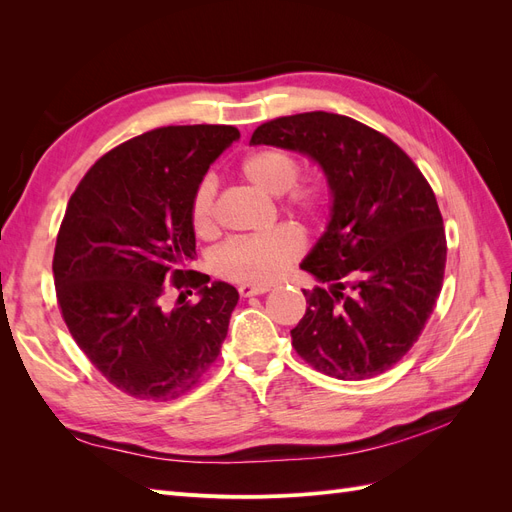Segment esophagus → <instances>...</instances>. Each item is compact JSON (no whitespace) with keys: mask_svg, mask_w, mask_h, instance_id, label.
<instances>
[{"mask_svg":"<svg viewBox=\"0 0 512 512\" xmlns=\"http://www.w3.org/2000/svg\"><path fill=\"white\" fill-rule=\"evenodd\" d=\"M269 290V286H250V284H243L239 286V294L243 299L247 297H258V294H265Z\"/></svg>","mask_w":512,"mask_h":512,"instance_id":"34e87169","label":"esophagus"}]
</instances>
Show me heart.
I'll return each instance as SVG.
<instances>
[{"label": "heart", "instance_id": "b5f03b06", "mask_svg": "<svg viewBox=\"0 0 512 512\" xmlns=\"http://www.w3.org/2000/svg\"><path fill=\"white\" fill-rule=\"evenodd\" d=\"M241 177L271 196L284 194V207L305 220H318L327 207V194L314 179H299L301 162L290 149L258 147L239 164ZM190 224L198 237L215 232V185L198 181L190 198ZM303 237L297 228L280 226L267 235L239 237L224 243L213 256V269L224 280L237 284H271L303 254Z\"/></svg>", "mask_w": 512, "mask_h": 512}]
</instances>
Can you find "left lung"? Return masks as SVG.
I'll list each match as a JSON object with an SVG mask.
<instances>
[{
  "label": "left lung",
  "instance_id": "obj_1",
  "mask_svg": "<svg viewBox=\"0 0 512 512\" xmlns=\"http://www.w3.org/2000/svg\"><path fill=\"white\" fill-rule=\"evenodd\" d=\"M250 143L305 153L333 194L327 232L301 265L329 286L303 290L294 350L337 380L384 374L414 346L442 290L446 235L431 185L389 136L346 115L277 117Z\"/></svg>",
  "mask_w": 512,
  "mask_h": 512
}]
</instances>
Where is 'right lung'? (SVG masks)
Segmentation results:
<instances>
[{
	"label": "right lung",
	"instance_id": "right-lung-1",
	"mask_svg": "<svg viewBox=\"0 0 512 512\" xmlns=\"http://www.w3.org/2000/svg\"><path fill=\"white\" fill-rule=\"evenodd\" d=\"M237 138V128L207 123L134 136L104 153L68 200L53 256L61 318L130 397L177 399L218 359L239 292L190 269V198ZM168 287L198 289L201 301L166 310Z\"/></svg>",
	"mask_w": 512,
	"mask_h": 512
}]
</instances>
